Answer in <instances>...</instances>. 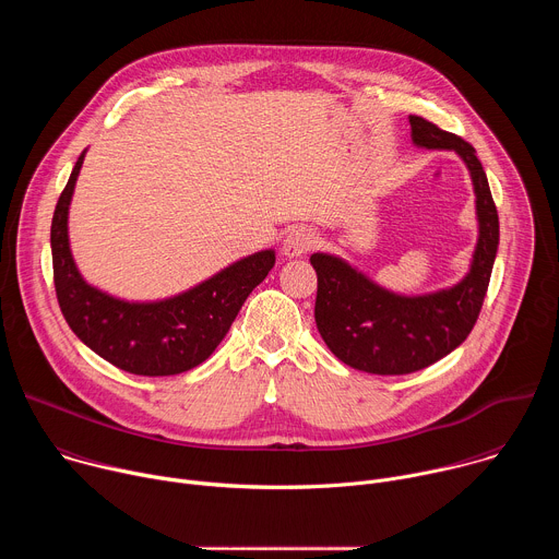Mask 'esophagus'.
I'll return each instance as SVG.
<instances>
[{"label": "esophagus", "instance_id": "esophagus-1", "mask_svg": "<svg viewBox=\"0 0 559 559\" xmlns=\"http://www.w3.org/2000/svg\"><path fill=\"white\" fill-rule=\"evenodd\" d=\"M313 243H316V236H313V231L309 229V227H296V229H292L287 236H285V241H283V254L287 257V259H298V257H302V254H307L311 248H313Z\"/></svg>", "mask_w": 559, "mask_h": 559}]
</instances>
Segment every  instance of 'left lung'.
<instances>
[{
  "label": "left lung",
  "mask_w": 559,
  "mask_h": 559,
  "mask_svg": "<svg viewBox=\"0 0 559 559\" xmlns=\"http://www.w3.org/2000/svg\"><path fill=\"white\" fill-rule=\"evenodd\" d=\"M409 123L416 147L453 150L468 170L477 216L468 272L451 287L405 296L341 257L316 252L309 259L318 276L316 328L325 345L345 365L378 376L425 369L466 341L483 309L500 243L498 210L473 145L423 117L412 115Z\"/></svg>",
  "instance_id": "1"
}]
</instances>
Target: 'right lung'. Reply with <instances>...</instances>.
<instances>
[{
  "label": "right lung",
  "mask_w": 559,
  "mask_h": 559,
  "mask_svg": "<svg viewBox=\"0 0 559 559\" xmlns=\"http://www.w3.org/2000/svg\"><path fill=\"white\" fill-rule=\"evenodd\" d=\"M86 150L79 154L50 225L52 274L61 313L86 347L136 376L183 373L212 356L238 309L276 263L274 250L254 252L199 285L162 300H123L79 272L68 238V210Z\"/></svg>",
  "instance_id": "1"
}]
</instances>
